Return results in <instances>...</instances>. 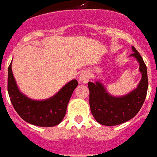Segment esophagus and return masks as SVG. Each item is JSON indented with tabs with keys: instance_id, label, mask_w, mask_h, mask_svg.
I'll return each mask as SVG.
<instances>
[{
	"instance_id": "34e87169",
	"label": "esophagus",
	"mask_w": 157,
	"mask_h": 157,
	"mask_svg": "<svg viewBox=\"0 0 157 157\" xmlns=\"http://www.w3.org/2000/svg\"><path fill=\"white\" fill-rule=\"evenodd\" d=\"M89 78H90V73H89V71L87 70L83 71L80 74L79 77H78V79H79L80 82L83 83H86L88 82Z\"/></svg>"
}]
</instances>
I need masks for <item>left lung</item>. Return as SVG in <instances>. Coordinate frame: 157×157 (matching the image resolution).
<instances>
[{
  "mask_svg": "<svg viewBox=\"0 0 157 157\" xmlns=\"http://www.w3.org/2000/svg\"><path fill=\"white\" fill-rule=\"evenodd\" d=\"M133 56L140 63L142 78L139 85L129 94L114 97L109 94L99 82H89L90 105L91 113L99 124L112 126L130 121L137 115L146 99L148 89L147 69L142 57L135 47H132Z\"/></svg>",
  "mask_w": 157,
  "mask_h": 157,
  "instance_id": "left-lung-1",
  "label": "left lung"
}]
</instances>
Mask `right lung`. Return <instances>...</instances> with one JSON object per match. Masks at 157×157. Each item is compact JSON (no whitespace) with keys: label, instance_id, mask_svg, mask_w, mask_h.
Wrapping results in <instances>:
<instances>
[{"label":"right lung","instance_id":"add662e5","mask_svg":"<svg viewBox=\"0 0 157 157\" xmlns=\"http://www.w3.org/2000/svg\"><path fill=\"white\" fill-rule=\"evenodd\" d=\"M77 86L78 81L74 79L52 98L42 101L33 100L19 91L12 74L11 63L8 67L7 90L11 104L22 120L37 126H55L63 121L68 101Z\"/></svg>","mask_w":157,"mask_h":157}]
</instances>
